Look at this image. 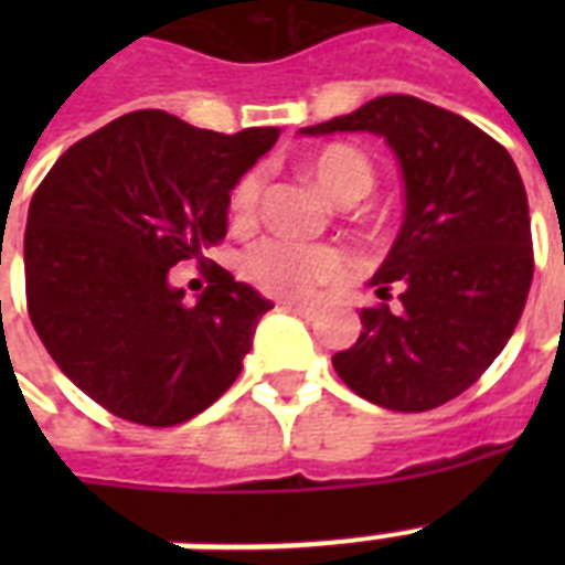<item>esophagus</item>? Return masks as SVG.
I'll return each instance as SVG.
<instances>
[{
	"label": "esophagus",
	"instance_id": "obj_1",
	"mask_svg": "<svg viewBox=\"0 0 565 565\" xmlns=\"http://www.w3.org/2000/svg\"><path fill=\"white\" fill-rule=\"evenodd\" d=\"M284 310H290V313H296V317L301 319L319 317V308L317 305H310V301H284Z\"/></svg>",
	"mask_w": 565,
	"mask_h": 565
}]
</instances>
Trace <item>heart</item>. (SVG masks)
Listing matches in <instances>:
<instances>
[{
	"label": "heart",
	"mask_w": 565,
	"mask_h": 565,
	"mask_svg": "<svg viewBox=\"0 0 565 565\" xmlns=\"http://www.w3.org/2000/svg\"><path fill=\"white\" fill-rule=\"evenodd\" d=\"M310 175L337 202H358L375 188V167L354 146H326L308 163ZM260 199V172L246 170L228 193V220L237 228L255 222ZM246 275L257 290L273 296H310L326 284H334L352 273V252L340 243H310L290 234H269L246 252Z\"/></svg>",
	"instance_id": "obj_1"
}]
</instances>
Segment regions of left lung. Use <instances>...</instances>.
Segmentation results:
<instances>
[{"label": "left lung", "instance_id": "8db88e82", "mask_svg": "<svg viewBox=\"0 0 565 565\" xmlns=\"http://www.w3.org/2000/svg\"><path fill=\"white\" fill-rule=\"evenodd\" d=\"M305 135L386 137L404 175V225L361 310L358 343L334 354L349 390L386 411L451 402L508 345L534 278L527 195L508 149L451 110L377 96ZM393 286L403 290L388 308Z\"/></svg>", "mask_w": 565, "mask_h": 565}]
</instances>
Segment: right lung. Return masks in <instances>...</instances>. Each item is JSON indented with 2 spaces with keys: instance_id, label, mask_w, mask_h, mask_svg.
<instances>
[{
  "instance_id": "add662e5",
  "label": "right lung",
  "mask_w": 565,
  "mask_h": 565,
  "mask_svg": "<svg viewBox=\"0 0 565 565\" xmlns=\"http://www.w3.org/2000/svg\"><path fill=\"white\" fill-rule=\"evenodd\" d=\"M275 140L278 128L220 135L135 110L70 146L31 195V326L61 372L119 419L172 428L237 381L273 305L216 264L188 305L170 269L207 264L234 181Z\"/></svg>"
}]
</instances>
